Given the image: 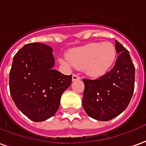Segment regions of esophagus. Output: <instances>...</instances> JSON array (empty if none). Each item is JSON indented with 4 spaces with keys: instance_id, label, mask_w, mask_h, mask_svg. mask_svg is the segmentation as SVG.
Returning a JSON list of instances; mask_svg holds the SVG:
<instances>
[{
    "instance_id": "obj_1",
    "label": "esophagus",
    "mask_w": 146,
    "mask_h": 146,
    "mask_svg": "<svg viewBox=\"0 0 146 146\" xmlns=\"http://www.w3.org/2000/svg\"><path fill=\"white\" fill-rule=\"evenodd\" d=\"M79 79H81V78L78 75L74 74V75H72V81H77V80H79Z\"/></svg>"
}]
</instances>
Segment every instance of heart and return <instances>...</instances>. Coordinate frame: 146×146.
<instances>
[{
	"mask_svg": "<svg viewBox=\"0 0 146 146\" xmlns=\"http://www.w3.org/2000/svg\"><path fill=\"white\" fill-rule=\"evenodd\" d=\"M116 49L113 44L90 43L68 51L67 59L71 65L90 77L98 78L104 75L115 61ZM59 62L64 66L69 63L62 59Z\"/></svg>",
	"mask_w": 146,
	"mask_h": 146,
	"instance_id": "obj_1",
	"label": "heart"
}]
</instances>
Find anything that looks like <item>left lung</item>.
I'll list each match as a JSON object with an SVG mask.
<instances>
[{
	"mask_svg": "<svg viewBox=\"0 0 146 146\" xmlns=\"http://www.w3.org/2000/svg\"><path fill=\"white\" fill-rule=\"evenodd\" d=\"M115 49L118 56L109 72L99 79H83V109L98 121H109L122 113L134 90L135 67L128 50L117 40Z\"/></svg>",
	"mask_w": 146,
	"mask_h": 146,
	"instance_id": "left-lung-1",
	"label": "left lung"
}]
</instances>
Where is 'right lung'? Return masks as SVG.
Wrapping results in <instances>:
<instances>
[{"mask_svg":"<svg viewBox=\"0 0 146 146\" xmlns=\"http://www.w3.org/2000/svg\"><path fill=\"white\" fill-rule=\"evenodd\" d=\"M52 48L41 43L25 44L14 56L9 72V90L17 107L33 121L52 117L72 75L53 69Z\"/></svg>","mask_w":146,"mask_h":146,"instance_id":"1","label":"right lung"}]
</instances>
